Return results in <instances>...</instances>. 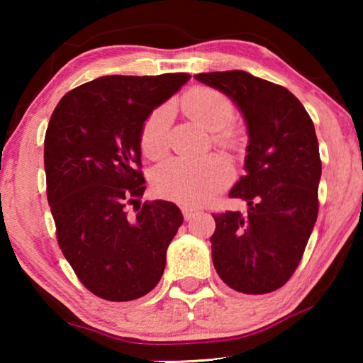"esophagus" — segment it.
<instances>
[{
  "label": "esophagus",
  "instance_id": "34e87169",
  "mask_svg": "<svg viewBox=\"0 0 363 363\" xmlns=\"http://www.w3.org/2000/svg\"><path fill=\"white\" fill-rule=\"evenodd\" d=\"M182 211H183V216H185L186 221L191 220L195 215H198V210L193 206H182Z\"/></svg>",
  "mask_w": 363,
  "mask_h": 363
}]
</instances>
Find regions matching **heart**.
Segmentation results:
<instances>
[{"label":"heart","mask_w":363,"mask_h":363,"mask_svg":"<svg viewBox=\"0 0 363 363\" xmlns=\"http://www.w3.org/2000/svg\"><path fill=\"white\" fill-rule=\"evenodd\" d=\"M182 107L193 121L208 130L218 147L236 150L242 143V128L233 122L235 106L225 94L213 87H195L182 99ZM172 107L158 106L145 117L140 128L142 152L158 158L168 150ZM235 177L233 165L221 155H208L200 160L170 158L153 170L152 183L160 196L185 203L201 205L211 200Z\"/></svg>","instance_id":"b5f03b06"}]
</instances>
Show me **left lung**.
Segmentation results:
<instances>
[{"instance_id": "8db88e82", "label": "left lung", "mask_w": 363, "mask_h": 363, "mask_svg": "<svg viewBox=\"0 0 363 363\" xmlns=\"http://www.w3.org/2000/svg\"><path fill=\"white\" fill-rule=\"evenodd\" d=\"M195 77L236 102L250 135L246 175L230 191L250 208L246 215H213V264L231 289L267 294L294 274L319 213L322 163L314 123L294 94L250 72Z\"/></svg>"}]
</instances>
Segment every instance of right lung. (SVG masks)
Here are the masks:
<instances>
[{
    "label": "right lung",
    "instance_id": "right-lung-1",
    "mask_svg": "<svg viewBox=\"0 0 363 363\" xmlns=\"http://www.w3.org/2000/svg\"><path fill=\"white\" fill-rule=\"evenodd\" d=\"M190 77L94 79L69 91L49 121L44 170L59 247L84 287L101 299H138L162 279L183 216L175 203L138 201L145 191L140 128ZM137 202L132 217L126 206Z\"/></svg>",
    "mask_w": 363,
    "mask_h": 363
}]
</instances>
